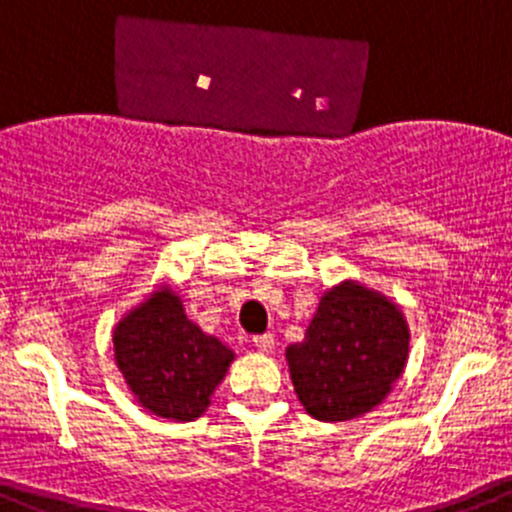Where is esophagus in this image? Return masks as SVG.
Masks as SVG:
<instances>
[{
  "label": "esophagus",
  "instance_id": "34e87169",
  "mask_svg": "<svg viewBox=\"0 0 512 512\" xmlns=\"http://www.w3.org/2000/svg\"><path fill=\"white\" fill-rule=\"evenodd\" d=\"M252 342H255L257 350L265 352V355H267V352L275 350V337H272L270 332H265V335H255V337H252Z\"/></svg>",
  "mask_w": 512,
  "mask_h": 512
}]
</instances>
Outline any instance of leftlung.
Listing matches in <instances>:
<instances>
[{
	"instance_id": "8db88e82",
	"label": "left lung",
	"mask_w": 512,
	"mask_h": 512,
	"mask_svg": "<svg viewBox=\"0 0 512 512\" xmlns=\"http://www.w3.org/2000/svg\"><path fill=\"white\" fill-rule=\"evenodd\" d=\"M410 355L398 302L357 280L322 292L305 337L285 347L292 388L322 423L360 418L393 393Z\"/></svg>"
}]
</instances>
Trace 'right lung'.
<instances>
[{
  "instance_id": "right-lung-1",
  "label": "right lung",
  "mask_w": 512,
  "mask_h": 512,
  "mask_svg": "<svg viewBox=\"0 0 512 512\" xmlns=\"http://www.w3.org/2000/svg\"><path fill=\"white\" fill-rule=\"evenodd\" d=\"M114 362L137 405L175 423L210 408L235 352L187 317L182 297L162 282L112 330Z\"/></svg>"
}]
</instances>
